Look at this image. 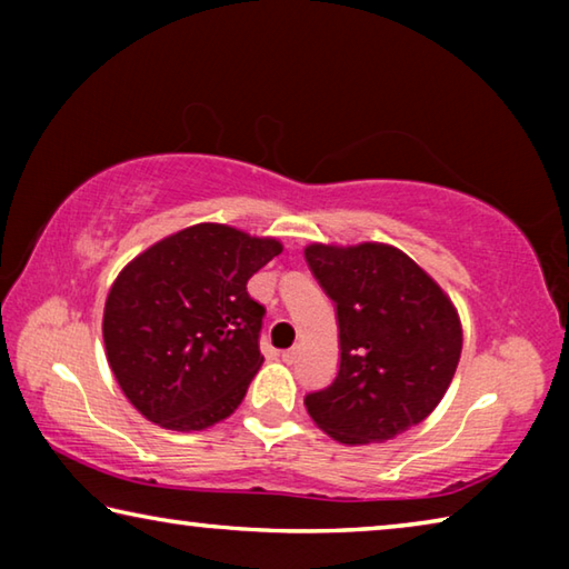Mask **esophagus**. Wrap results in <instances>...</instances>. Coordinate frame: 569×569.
<instances>
[{
  "instance_id": "1",
  "label": "esophagus",
  "mask_w": 569,
  "mask_h": 569,
  "mask_svg": "<svg viewBox=\"0 0 569 569\" xmlns=\"http://www.w3.org/2000/svg\"><path fill=\"white\" fill-rule=\"evenodd\" d=\"M298 353H301V349H298V346H293V349H286L283 351V361L286 363H296L298 361Z\"/></svg>"
}]
</instances>
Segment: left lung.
Returning <instances> with one entry per match:
<instances>
[{
	"label": "left lung",
	"mask_w": 569,
	"mask_h": 569,
	"mask_svg": "<svg viewBox=\"0 0 569 569\" xmlns=\"http://www.w3.org/2000/svg\"><path fill=\"white\" fill-rule=\"evenodd\" d=\"M306 263L339 321V373L306 409L341 445L387 441L435 411L455 379L461 326L447 293L399 248L313 243Z\"/></svg>",
	"instance_id": "left-lung-1"
}]
</instances>
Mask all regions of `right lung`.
Here are the masks:
<instances>
[{
	"mask_svg": "<svg viewBox=\"0 0 569 569\" xmlns=\"http://www.w3.org/2000/svg\"><path fill=\"white\" fill-rule=\"evenodd\" d=\"M281 250L276 238L198 223L122 268L102 336L114 379L142 417L200 431L238 409L263 363L266 308L246 286Z\"/></svg>",
	"mask_w": 569,
	"mask_h": 569,
	"instance_id": "obj_1",
	"label": "right lung"
}]
</instances>
